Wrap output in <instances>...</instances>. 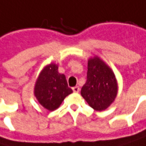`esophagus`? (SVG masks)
Here are the masks:
<instances>
[{
    "label": "esophagus",
    "instance_id": "1",
    "mask_svg": "<svg viewBox=\"0 0 146 146\" xmlns=\"http://www.w3.org/2000/svg\"><path fill=\"white\" fill-rule=\"evenodd\" d=\"M79 90H80V88H79V87L78 86H75L73 88V93H78V92H79Z\"/></svg>",
    "mask_w": 146,
    "mask_h": 146
}]
</instances>
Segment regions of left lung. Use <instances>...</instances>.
<instances>
[{
	"label": "left lung",
	"mask_w": 146,
	"mask_h": 146,
	"mask_svg": "<svg viewBox=\"0 0 146 146\" xmlns=\"http://www.w3.org/2000/svg\"><path fill=\"white\" fill-rule=\"evenodd\" d=\"M118 94V84L112 69L97 56L88 61L87 81L81 95L97 111L106 110Z\"/></svg>",
	"instance_id": "obj_1"
}]
</instances>
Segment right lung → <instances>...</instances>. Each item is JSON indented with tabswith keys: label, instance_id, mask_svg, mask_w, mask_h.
<instances>
[{
	"label": "right lung",
	"instance_id": "1",
	"mask_svg": "<svg viewBox=\"0 0 146 146\" xmlns=\"http://www.w3.org/2000/svg\"><path fill=\"white\" fill-rule=\"evenodd\" d=\"M58 66L50 63L39 74L34 88V95L39 104L49 111L57 110L64 99L73 93L68 86L64 74L58 73Z\"/></svg>",
	"mask_w": 146,
	"mask_h": 146
}]
</instances>
